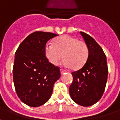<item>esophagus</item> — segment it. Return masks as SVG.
Returning <instances> with one entry per match:
<instances>
[{"instance_id": "1", "label": "esophagus", "mask_w": 120, "mask_h": 120, "mask_svg": "<svg viewBox=\"0 0 120 120\" xmlns=\"http://www.w3.org/2000/svg\"><path fill=\"white\" fill-rule=\"evenodd\" d=\"M66 72V71L64 70V69H60V73H61V74H64V73H65Z\"/></svg>"}]
</instances>
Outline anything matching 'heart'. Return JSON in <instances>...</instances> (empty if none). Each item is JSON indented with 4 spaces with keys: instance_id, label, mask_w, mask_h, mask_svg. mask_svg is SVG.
<instances>
[{
    "instance_id": "1",
    "label": "heart",
    "mask_w": 120,
    "mask_h": 120,
    "mask_svg": "<svg viewBox=\"0 0 120 120\" xmlns=\"http://www.w3.org/2000/svg\"><path fill=\"white\" fill-rule=\"evenodd\" d=\"M45 55L53 65H58L63 55L64 65L77 69L86 63L88 57L89 49L85 42L65 34L54 40L52 44H46Z\"/></svg>"
}]
</instances>
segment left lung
Here are the masks:
<instances>
[{
    "mask_svg": "<svg viewBox=\"0 0 120 120\" xmlns=\"http://www.w3.org/2000/svg\"><path fill=\"white\" fill-rule=\"evenodd\" d=\"M88 47V58L79 70L71 73L73 83L69 94L75 103L83 107L98 102L105 89L108 76L106 56L102 48L93 38L80 32Z\"/></svg>",
    "mask_w": 120,
    "mask_h": 120,
    "instance_id": "left-lung-1",
    "label": "left lung"
}]
</instances>
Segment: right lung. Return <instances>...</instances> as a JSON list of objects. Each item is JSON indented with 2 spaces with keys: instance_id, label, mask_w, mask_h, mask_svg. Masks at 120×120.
Masks as SVG:
<instances>
[{
  "instance_id": "1",
  "label": "right lung",
  "mask_w": 120,
  "mask_h": 120,
  "mask_svg": "<svg viewBox=\"0 0 120 120\" xmlns=\"http://www.w3.org/2000/svg\"><path fill=\"white\" fill-rule=\"evenodd\" d=\"M58 34L36 31L19 45L15 55L13 82L19 98L30 107H39L49 100L53 86L60 78V68L49 62L45 55L48 40Z\"/></svg>"
}]
</instances>
